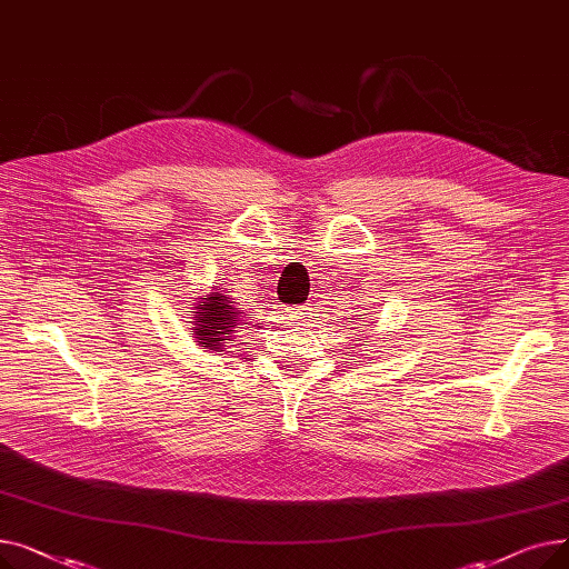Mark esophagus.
I'll return each instance as SVG.
<instances>
[{
    "label": "esophagus",
    "instance_id": "34e87169",
    "mask_svg": "<svg viewBox=\"0 0 569 569\" xmlns=\"http://www.w3.org/2000/svg\"><path fill=\"white\" fill-rule=\"evenodd\" d=\"M311 309L307 307V305H300V307H288V313L292 316V318H309L311 313H309Z\"/></svg>",
    "mask_w": 569,
    "mask_h": 569
}]
</instances>
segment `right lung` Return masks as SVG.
<instances>
[{
	"instance_id": "add662e5",
	"label": "right lung",
	"mask_w": 569,
	"mask_h": 569,
	"mask_svg": "<svg viewBox=\"0 0 569 569\" xmlns=\"http://www.w3.org/2000/svg\"><path fill=\"white\" fill-rule=\"evenodd\" d=\"M196 339L202 343V348L221 350L223 343L230 341V335L237 332V325H247L239 320V311L234 309V302L223 292H212L207 297H200V305L196 307Z\"/></svg>"
}]
</instances>
